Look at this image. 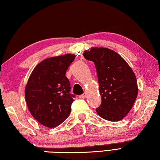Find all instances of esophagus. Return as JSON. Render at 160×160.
Segmentation results:
<instances>
[{
	"mask_svg": "<svg viewBox=\"0 0 160 160\" xmlns=\"http://www.w3.org/2000/svg\"><path fill=\"white\" fill-rule=\"evenodd\" d=\"M86 96H87V94L86 93H83L82 94H81V95L80 96V98L84 99V98H85Z\"/></svg>",
	"mask_w": 160,
	"mask_h": 160,
	"instance_id": "obj_1",
	"label": "esophagus"
}]
</instances>
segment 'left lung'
<instances>
[{"instance_id":"8db88e82","label":"left lung","mask_w":160,"mask_h":160,"mask_svg":"<svg viewBox=\"0 0 160 160\" xmlns=\"http://www.w3.org/2000/svg\"><path fill=\"white\" fill-rule=\"evenodd\" d=\"M83 56L95 65L102 96L96 112L102 118L118 121L128 114L138 96L135 75L120 55L107 48L92 47Z\"/></svg>"}]
</instances>
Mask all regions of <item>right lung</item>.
Segmentation results:
<instances>
[{"label":"right lung","mask_w":160,"mask_h":160,"mask_svg":"<svg viewBox=\"0 0 160 160\" xmlns=\"http://www.w3.org/2000/svg\"><path fill=\"white\" fill-rule=\"evenodd\" d=\"M74 54L45 59L34 68L27 83L26 103L32 116L43 126L54 128L70 115L75 95L70 93L66 70Z\"/></svg>","instance_id":"add662e5"}]
</instances>
